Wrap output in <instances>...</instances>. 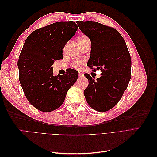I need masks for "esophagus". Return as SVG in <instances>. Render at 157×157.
<instances>
[{"label": "esophagus", "instance_id": "1", "mask_svg": "<svg viewBox=\"0 0 157 157\" xmlns=\"http://www.w3.org/2000/svg\"><path fill=\"white\" fill-rule=\"evenodd\" d=\"M79 77H84V74L81 72H79Z\"/></svg>", "mask_w": 157, "mask_h": 157}]
</instances>
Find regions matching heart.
<instances>
[{
    "mask_svg": "<svg viewBox=\"0 0 157 157\" xmlns=\"http://www.w3.org/2000/svg\"><path fill=\"white\" fill-rule=\"evenodd\" d=\"M90 40L89 38L85 35H81L78 37L77 42H83L85 41ZM73 67H74L76 69H80L82 65V61H75L72 63Z\"/></svg>",
    "mask_w": 157,
    "mask_h": 157,
    "instance_id": "b5f03b06",
    "label": "heart"
}]
</instances>
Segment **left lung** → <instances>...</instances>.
Masks as SVG:
<instances>
[{"label":"left lung","instance_id":"1","mask_svg":"<svg viewBox=\"0 0 157 157\" xmlns=\"http://www.w3.org/2000/svg\"><path fill=\"white\" fill-rule=\"evenodd\" d=\"M77 23L91 41L87 65L91 69L96 67L101 71V77L96 80L88 73L84 74L89 82L84 92L85 98L94 110L107 111L120 101L131 78L129 51L125 40L114 28L96 21Z\"/></svg>","mask_w":157,"mask_h":157}]
</instances>
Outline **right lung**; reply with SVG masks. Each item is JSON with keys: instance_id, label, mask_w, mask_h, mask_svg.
I'll list each match as a JSON object with an SVG mask.
<instances>
[{"instance_id": "right-lung-1", "label": "right lung", "mask_w": 157, "mask_h": 157, "mask_svg": "<svg viewBox=\"0 0 157 157\" xmlns=\"http://www.w3.org/2000/svg\"><path fill=\"white\" fill-rule=\"evenodd\" d=\"M78 29L73 21H59L40 28L28 36L17 61L19 79L27 100L42 112L62 105L78 72L68 69L66 74L53 75L52 65L63 59V49Z\"/></svg>"}]
</instances>
